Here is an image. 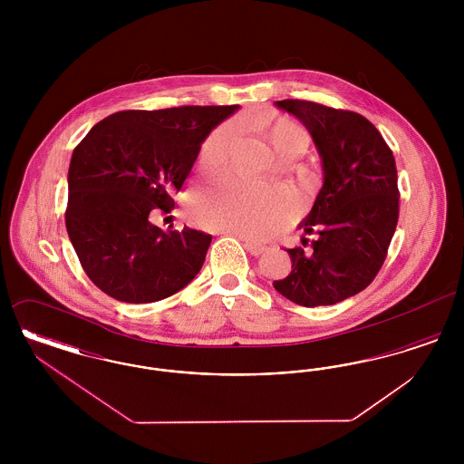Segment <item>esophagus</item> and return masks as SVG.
I'll return each instance as SVG.
<instances>
[{
  "label": "esophagus",
  "mask_w": 464,
  "mask_h": 464,
  "mask_svg": "<svg viewBox=\"0 0 464 464\" xmlns=\"http://www.w3.org/2000/svg\"><path fill=\"white\" fill-rule=\"evenodd\" d=\"M224 235H233L231 231H224ZM240 240H243V245H245V248L252 254V256H261L263 252L266 250L265 245H259V243L250 242V240H245L243 237H240Z\"/></svg>",
  "instance_id": "esophagus-1"
}]
</instances>
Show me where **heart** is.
<instances>
[{
	"mask_svg": "<svg viewBox=\"0 0 464 464\" xmlns=\"http://www.w3.org/2000/svg\"><path fill=\"white\" fill-rule=\"evenodd\" d=\"M259 130L278 155L301 153L308 144V133L288 118L263 120ZM233 133L235 127L224 123L205 139L198 156L203 172H214L221 167ZM295 208L297 199L288 189H265L238 180H221L195 199L191 216L203 227L263 238L284 226Z\"/></svg>",
	"mask_w": 464,
	"mask_h": 464,
	"instance_id": "b5f03b06",
	"label": "heart"
}]
</instances>
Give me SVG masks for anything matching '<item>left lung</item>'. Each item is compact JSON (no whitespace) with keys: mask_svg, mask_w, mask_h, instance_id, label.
<instances>
[{"mask_svg":"<svg viewBox=\"0 0 464 464\" xmlns=\"http://www.w3.org/2000/svg\"><path fill=\"white\" fill-rule=\"evenodd\" d=\"M275 106L294 114L313 137L324 186L299 224L316 240L309 250L287 248L292 269L273 287L299 306L335 304L369 287L386 259L398 221L395 156L358 112L297 99Z\"/></svg>","mask_w":464,"mask_h":464,"instance_id":"obj_1","label":"left lung"}]
</instances>
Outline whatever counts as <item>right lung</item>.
I'll list each match as a JSON object with an SVG mask.
<instances>
[{
    "label": "right lung",
    "mask_w": 464,
    "mask_h": 464,
    "mask_svg": "<svg viewBox=\"0 0 464 464\" xmlns=\"http://www.w3.org/2000/svg\"><path fill=\"white\" fill-rule=\"evenodd\" d=\"M238 106L120 111L74 148L67 172L66 227L90 280L111 297L144 304L198 275L210 235L163 231L150 216L170 212L201 142Z\"/></svg>",
    "instance_id": "1"
}]
</instances>
